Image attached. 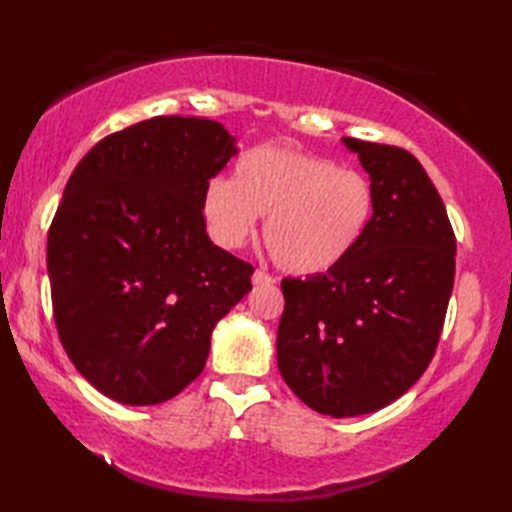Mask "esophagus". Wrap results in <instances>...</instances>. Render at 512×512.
Returning <instances> with one entry per match:
<instances>
[{"label":"esophagus","instance_id":"1","mask_svg":"<svg viewBox=\"0 0 512 512\" xmlns=\"http://www.w3.org/2000/svg\"><path fill=\"white\" fill-rule=\"evenodd\" d=\"M252 283L256 285V287H263V285H274V278H271L267 271H263V269H256L254 271V276H252Z\"/></svg>","mask_w":512,"mask_h":512}]
</instances>
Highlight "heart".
I'll return each instance as SVG.
<instances>
[{"mask_svg":"<svg viewBox=\"0 0 512 512\" xmlns=\"http://www.w3.org/2000/svg\"><path fill=\"white\" fill-rule=\"evenodd\" d=\"M373 210V185L362 172L287 145L247 150L232 179H214L203 192V216L218 245L241 247L254 234L256 216H265L269 254L294 276L344 263L367 234Z\"/></svg>","mask_w":512,"mask_h":512,"instance_id":"heart-1","label":"heart"}]
</instances>
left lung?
Wrapping results in <instances>:
<instances>
[{
	"label": "left lung",
	"instance_id": "obj_1",
	"mask_svg": "<svg viewBox=\"0 0 512 512\" xmlns=\"http://www.w3.org/2000/svg\"><path fill=\"white\" fill-rule=\"evenodd\" d=\"M342 143L371 179V225L338 267L283 280L276 353L287 387L309 409L356 417L398 400L433 360L453 291L455 234L413 154Z\"/></svg>",
	"mask_w": 512,
	"mask_h": 512
}]
</instances>
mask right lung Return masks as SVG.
I'll list each match as a JSON object with an SVG mask.
<instances>
[{
	"mask_svg": "<svg viewBox=\"0 0 512 512\" xmlns=\"http://www.w3.org/2000/svg\"><path fill=\"white\" fill-rule=\"evenodd\" d=\"M238 152L223 123L154 117L99 141L48 232L61 344L110 400L150 406L201 375L252 265L205 232L203 192Z\"/></svg>",
	"mask_w": 512,
	"mask_h": 512,
	"instance_id": "add662e5",
	"label": "right lung"
}]
</instances>
